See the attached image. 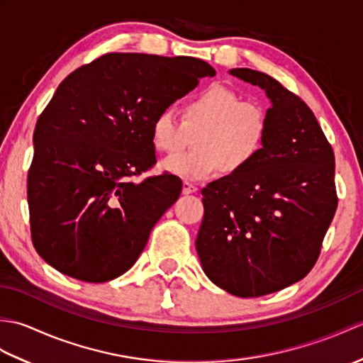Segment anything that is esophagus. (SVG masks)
Returning a JSON list of instances; mask_svg holds the SVG:
<instances>
[{
  "label": "esophagus",
  "instance_id": "obj_1",
  "mask_svg": "<svg viewBox=\"0 0 363 363\" xmlns=\"http://www.w3.org/2000/svg\"><path fill=\"white\" fill-rule=\"evenodd\" d=\"M196 190H198V187L195 186L194 182H190V181H184V182H182V194H184V195L195 194Z\"/></svg>",
  "mask_w": 363,
  "mask_h": 363
}]
</instances>
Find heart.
<instances>
[{
    "mask_svg": "<svg viewBox=\"0 0 363 363\" xmlns=\"http://www.w3.org/2000/svg\"><path fill=\"white\" fill-rule=\"evenodd\" d=\"M194 140L195 148L160 162L165 172L207 179L220 169L235 176L248 169L264 151L268 115L257 103L242 101L235 91L212 84L190 96L181 109V121L168 111L156 115L151 142L160 152L173 154Z\"/></svg>",
    "mask_w": 363,
    "mask_h": 363,
    "instance_id": "heart-1",
    "label": "heart"
}]
</instances>
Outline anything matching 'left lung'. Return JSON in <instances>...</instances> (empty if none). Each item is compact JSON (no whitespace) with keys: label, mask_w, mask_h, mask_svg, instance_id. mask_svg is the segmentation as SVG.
Masks as SVG:
<instances>
[{"label":"left lung","mask_w":363,"mask_h":363,"mask_svg":"<svg viewBox=\"0 0 363 363\" xmlns=\"http://www.w3.org/2000/svg\"><path fill=\"white\" fill-rule=\"evenodd\" d=\"M272 101L264 151L235 176L203 189L196 251L230 295L264 296L303 279L337 211L333 146L303 99L262 72L234 68Z\"/></svg>","instance_id":"left-lung-1"}]
</instances>
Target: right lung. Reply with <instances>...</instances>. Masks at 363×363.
<instances>
[{
	"mask_svg": "<svg viewBox=\"0 0 363 363\" xmlns=\"http://www.w3.org/2000/svg\"><path fill=\"white\" fill-rule=\"evenodd\" d=\"M213 68L195 57L109 52L60 82L34 129L28 204L34 248L86 282L126 273L181 195L174 174L134 182L156 164L151 125Z\"/></svg>",
	"mask_w": 363,
	"mask_h": 363,
	"instance_id": "obj_1",
	"label": "right lung"
}]
</instances>
